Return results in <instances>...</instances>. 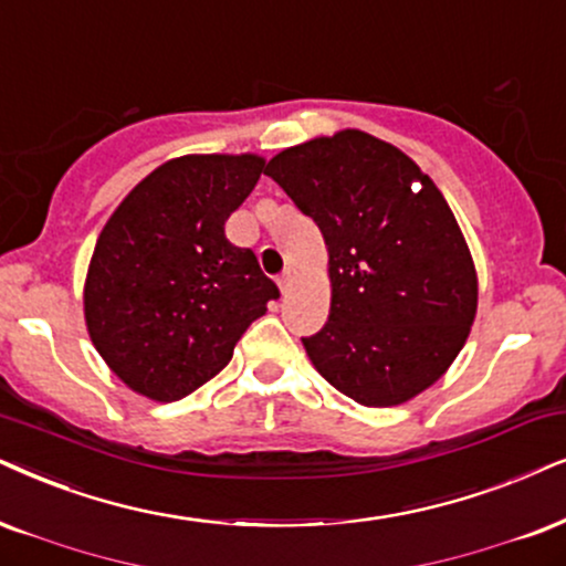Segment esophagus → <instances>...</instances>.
<instances>
[{
	"instance_id": "esophagus-1",
	"label": "esophagus",
	"mask_w": 566,
	"mask_h": 566,
	"mask_svg": "<svg viewBox=\"0 0 566 566\" xmlns=\"http://www.w3.org/2000/svg\"><path fill=\"white\" fill-rule=\"evenodd\" d=\"M292 282H295V269H284V271H282V276L276 279L279 290H282L284 295H287V292L292 290Z\"/></svg>"
}]
</instances>
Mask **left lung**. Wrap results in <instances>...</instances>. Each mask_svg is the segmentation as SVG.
<instances>
[{"instance_id": "obj_1", "label": "left lung", "mask_w": 566, "mask_h": 566, "mask_svg": "<svg viewBox=\"0 0 566 566\" xmlns=\"http://www.w3.org/2000/svg\"><path fill=\"white\" fill-rule=\"evenodd\" d=\"M266 175L328 250V321L303 339L313 368L366 407L402 405L439 381L475 321L478 274L431 177L349 127L284 148Z\"/></svg>"}]
</instances>
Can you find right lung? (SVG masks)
<instances>
[{
	"label": "right lung",
	"mask_w": 566,
	"mask_h": 566,
	"mask_svg": "<svg viewBox=\"0 0 566 566\" xmlns=\"http://www.w3.org/2000/svg\"><path fill=\"white\" fill-rule=\"evenodd\" d=\"M259 154H188L143 177L93 248L83 313L112 374L156 402L188 397L232 360L279 297L224 224L263 175Z\"/></svg>",
	"instance_id": "add662e5"
}]
</instances>
